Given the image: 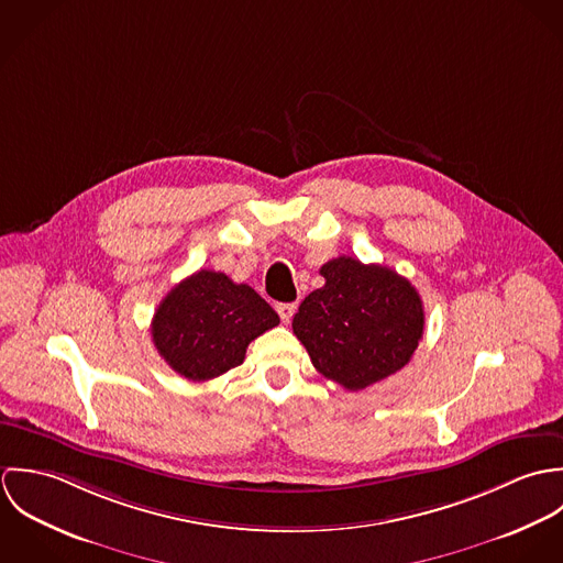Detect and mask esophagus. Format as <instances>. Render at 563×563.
Masks as SVG:
<instances>
[{"label":"esophagus","instance_id":"obj_1","mask_svg":"<svg viewBox=\"0 0 563 563\" xmlns=\"http://www.w3.org/2000/svg\"><path fill=\"white\" fill-rule=\"evenodd\" d=\"M277 314H279V319L282 322H290L292 319V314L297 312V303H277Z\"/></svg>","mask_w":563,"mask_h":563}]
</instances>
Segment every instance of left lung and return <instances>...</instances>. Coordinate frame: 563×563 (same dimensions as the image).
<instances>
[{"instance_id": "1", "label": "left lung", "mask_w": 563, "mask_h": 563, "mask_svg": "<svg viewBox=\"0 0 563 563\" xmlns=\"http://www.w3.org/2000/svg\"><path fill=\"white\" fill-rule=\"evenodd\" d=\"M324 286L292 319L314 368L346 390H364L411 360L424 310L416 288L382 264L340 255L321 266Z\"/></svg>"}]
</instances>
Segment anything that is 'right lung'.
Instances as JSON below:
<instances>
[{
    "mask_svg": "<svg viewBox=\"0 0 563 563\" xmlns=\"http://www.w3.org/2000/svg\"><path fill=\"white\" fill-rule=\"evenodd\" d=\"M277 324V312L251 286L201 268L162 299L152 338L175 373L206 382L241 366L249 342Z\"/></svg>",
    "mask_w": 563,
    "mask_h": 563,
    "instance_id": "add662e5",
    "label": "right lung"
}]
</instances>
